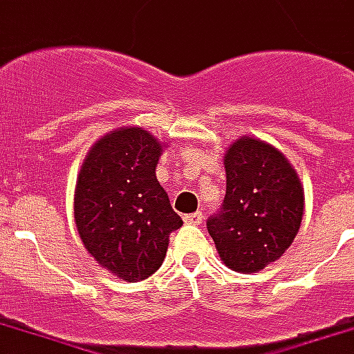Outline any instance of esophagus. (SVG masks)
<instances>
[{
    "label": "esophagus",
    "mask_w": 354,
    "mask_h": 354,
    "mask_svg": "<svg viewBox=\"0 0 354 354\" xmlns=\"http://www.w3.org/2000/svg\"><path fill=\"white\" fill-rule=\"evenodd\" d=\"M184 221H186L187 225H201L203 223V213H192V215H186L184 217Z\"/></svg>",
    "instance_id": "34e87169"
}]
</instances>
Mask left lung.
Returning a JSON list of instances; mask_svg holds the SVG:
<instances>
[{
	"label": "left lung",
	"mask_w": 354,
	"mask_h": 354,
	"mask_svg": "<svg viewBox=\"0 0 354 354\" xmlns=\"http://www.w3.org/2000/svg\"><path fill=\"white\" fill-rule=\"evenodd\" d=\"M227 196L207 230L223 263L258 273L279 259L297 236L304 187L288 158L261 139L244 136L225 153Z\"/></svg>",
	"instance_id": "obj_1"
}]
</instances>
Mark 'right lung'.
<instances>
[{"label": "right lung", "instance_id": "right-lung-1", "mask_svg": "<svg viewBox=\"0 0 354 354\" xmlns=\"http://www.w3.org/2000/svg\"><path fill=\"white\" fill-rule=\"evenodd\" d=\"M165 147L143 127H120L91 147L77 178L81 242L100 268L127 283L162 266L170 232L182 227L155 174Z\"/></svg>", "mask_w": 354, "mask_h": 354}]
</instances>
